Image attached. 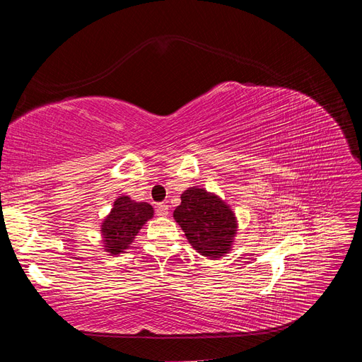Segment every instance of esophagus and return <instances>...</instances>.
Returning <instances> with one entry per match:
<instances>
[{
    "instance_id": "1",
    "label": "esophagus",
    "mask_w": 362,
    "mask_h": 362,
    "mask_svg": "<svg viewBox=\"0 0 362 362\" xmlns=\"http://www.w3.org/2000/svg\"><path fill=\"white\" fill-rule=\"evenodd\" d=\"M168 214H169V205L168 204L157 205V216L158 217H166Z\"/></svg>"
}]
</instances>
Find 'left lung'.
Here are the masks:
<instances>
[{
  "mask_svg": "<svg viewBox=\"0 0 362 362\" xmlns=\"http://www.w3.org/2000/svg\"><path fill=\"white\" fill-rule=\"evenodd\" d=\"M173 218L201 255L217 259L233 250L238 231L237 216L214 192L204 187L184 190L181 205L175 208Z\"/></svg>",
  "mask_w": 362,
  "mask_h": 362,
  "instance_id": "8db88e82",
  "label": "left lung"
}]
</instances>
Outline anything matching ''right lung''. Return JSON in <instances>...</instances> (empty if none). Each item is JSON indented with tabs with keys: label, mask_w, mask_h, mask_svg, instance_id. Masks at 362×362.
I'll list each match as a JSON object with an SVG mask.
<instances>
[{
	"label": "right lung",
	"mask_w": 362,
	"mask_h": 362,
	"mask_svg": "<svg viewBox=\"0 0 362 362\" xmlns=\"http://www.w3.org/2000/svg\"><path fill=\"white\" fill-rule=\"evenodd\" d=\"M154 217V208L148 202H137L120 194L101 223V243L108 255H120L134 243L144 225Z\"/></svg>",
	"instance_id": "obj_1"
}]
</instances>
